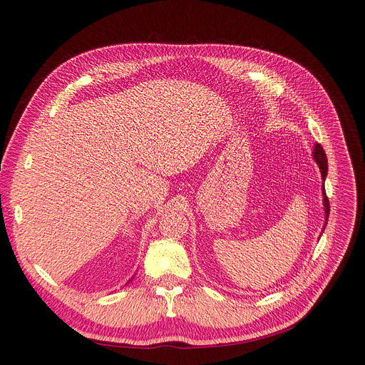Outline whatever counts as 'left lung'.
I'll return each mask as SVG.
<instances>
[{"mask_svg":"<svg viewBox=\"0 0 365 365\" xmlns=\"http://www.w3.org/2000/svg\"><path fill=\"white\" fill-rule=\"evenodd\" d=\"M312 157L315 160V163L318 164L319 170H321V176H322V180L325 182V178H327V171H329V164H327V157H325V152L322 149V146L319 143H317L314 146V150H312ZM322 205H324V213H325V222H324V226H322V231L321 234L324 232L325 229V225H327V220H329V215H330V204H329V198L327 195H325V187H324V183H322ZM321 237V235H319Z\"/></svg>","mask_w":365,"mask_h":365,"instance_id":"left-lung-1","label":"left lung"}]
</instances>
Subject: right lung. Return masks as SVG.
<instances>
[{
    "label": "right lung",
    "mask_w": 365,
    "mask_h": 365,
    "mask_svg": "<svg viewBox=\"0 0 365 365\" xmlns=\"http://www.w3.org/2000/svg\"><path fill=\"white\" fill-rule=\"evenodd\" d=\"M131 279H133V278H131ZM131 279H130V281H131ZM130 281H128V282H130Z\"/></svg>",
    "instance_id": "add662e5"
}]
</instances>
